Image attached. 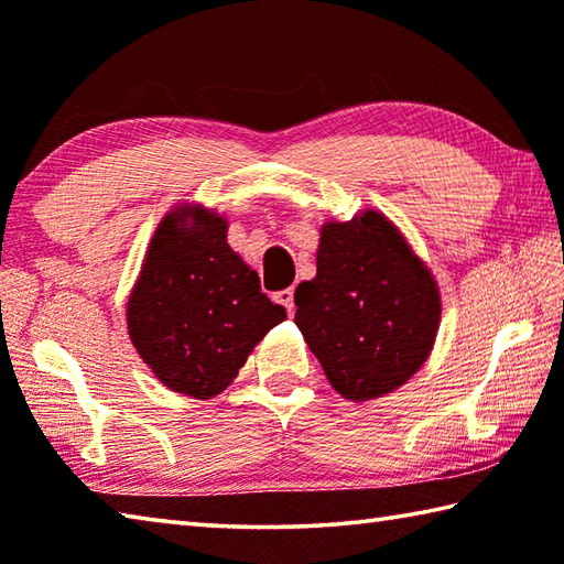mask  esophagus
Returning <instances> with one entry per match:
<instances>
[{
  "label": "esophagus",
  "instance_id": "1",
  "mask_svg": "<svg viewBox=\"0 0 564 564\" xmlns=\"http://www.w3.org/2000/svg\"><path fill=\"white\" fill-rule=\"evenodd\" d=\"M274 302L276 304H282L284 310H288L290 314H294V290L290 288V290H280V292H274Z\"/></svg>",
  "mask_w": 564,
  "mask_h": 564
}]
</instances>
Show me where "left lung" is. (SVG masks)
I'll return each mask as SVG.
<instances>
[{
    "instance_id": "left-lung-1",
    "label": "left lung",
    "mask_w": 564,
    "mask_h": 564,
    "mask_svg": "<svg viewBox=\"0 0 564 564\" xmlns=\"http://www.w3.org/2000/svg\"><path fill=\"white\" fill-rule=\"evenodd\" d=\"M294 324L334 391L371 401L431 357L441 292L426 262L379 210L322 225L317 276L294 292Z\"/></svg>"
}]
</instances>
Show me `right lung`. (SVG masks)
Listing matches in <instances>:
<instances>
[{
	"instance_id": "add662e5",
	"label": "right lung",
	"mask_w": 564,
	"mask_h": 564,
	"mask_svg": "<svg viewBox=\"0 0 564 564\" xmlns=\"http://www.w3.org/2000/svg\"><path fill=\"white\" fill-rule=\"evenodd\" d=\"M284 319L227 245L225 215L191 203L163 215L126 304L128 337L163 387L197 401L217 397Z\"/></svg>"
}]
</instances>
